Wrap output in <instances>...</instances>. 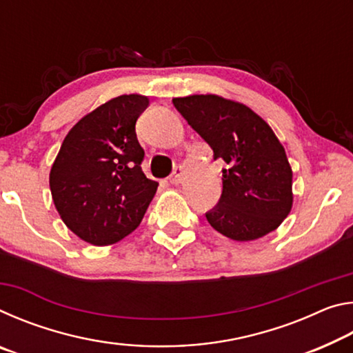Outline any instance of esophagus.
<instances>
[{"instance_id":"obj_1","label":"esophagus","mask_w":353,"mask_h":353,"mask_svg":"<svg viewBox=\"0 0 353 353\" xmlns=\"http://www.w3.org/2000/svg\"><path fill=\"white\" fill-rule=\"evenodd\" d=\"M183 174H185V170L182 168V166H176L174 171H172V174L170 176V182H171L172 185L181 183L182 179H183Z\"/></svg>"}]
</instances>
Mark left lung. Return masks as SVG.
I'll return each instance as SVG.
<instances>
[{
    "label": "left lung",
    "instance_id": "8db88e82",
    "mask_svg": "<svg viewBox=\"0 0 353 353\" xmlns=\"http://www.w3.org/2000/svg\"><path fill=\"white\" fill-rule=\"evenodd\" d=\"M172 104L225 162L223 193L205 213L214 230L235 241L276 230L292 205V171L272 129L249 107L216 94L174 98Z\"/></svg>",
    "mask_w": 353,
    "mask_h": 353
}]
</instances>
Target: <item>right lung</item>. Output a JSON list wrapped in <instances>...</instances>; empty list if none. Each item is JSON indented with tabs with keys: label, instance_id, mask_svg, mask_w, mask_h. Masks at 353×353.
Returning a JSON list of instances; mask_svg holds the SVG:
<instances>
[{
	"label": "right lung",
	"instance_id": "add662e5",
	"mask_svg": "<svg viewBox=\"0 0 353 353\" xmlns=\"http://www.w3.org/2000/svg\"><path fill=\"white\" fill-rule=\"evenodd\" d=\"M149 101L113 98L83 117L61 146L50 172L59 214L81 240L107 246L140 225L159 183L145 176L135 123Z\"/></svg>",
	"mask_w": 353,
	"mask_h": 353
}]
</instances>
